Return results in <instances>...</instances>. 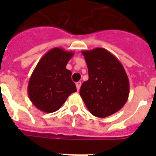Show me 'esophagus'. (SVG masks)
<instances>
[{"instance_id": "1", "label": "esophagus", "mask_w": 156, "mask_h": 156, "mask_svg": "<svg viewBox=\"0 0 156 156\" xmlns=\"http://www.w3.org/2000/svg\"><path fill=\"white\" fill-rule=\"evenodd\" d=\"M76 87H77V89H78V91H79V89H80V87H81V82H78V83H76Z\"/></svg>"}]
</instances>
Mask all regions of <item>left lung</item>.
Masks as SVG:
<instances>
[{
    "instance_id": "8db88e82",
    "label": "left lung",
    "mask_w": 156,
    "mask_h": 156,
    "mask_svg": "<svg viewBox=\"0 0 156 156\" xmlns=\"http://www.w3.org/2000/svg\"><path fill=\"white\" fill-rule=\"evenodd\" d=\"M88 66V80L80 96L92 115L105 118L120 110L129 94V83L123 65L115 55L102 48L82 51Z\"/></svg>"
}]
</instances>
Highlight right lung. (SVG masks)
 <instances>
[{"label": "right lung", "mask_w": 156, "mask_h": 156, "mask_svg": "<svg viewBox=\"0 0 156 156\" xmlns=\"http://www.w3.org/2000/svg\"><path fill=\"white\" fill-rule=\"evenodd\" d=\"M73 51L51 48L40 59L30 77L27 93L30 100L45 113L61 108L68 96L77 91L72 72L66 68Z\"/></svg>", "instance_id": "obj_1"}]
</instances>
